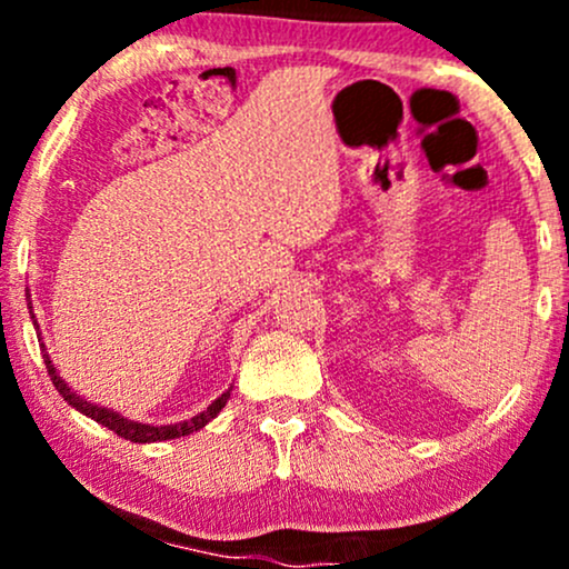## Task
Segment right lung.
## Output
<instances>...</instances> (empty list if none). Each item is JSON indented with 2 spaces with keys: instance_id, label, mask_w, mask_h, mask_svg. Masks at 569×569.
Masks as SVG:
<instances>
[{
  "instance_id": "right-lung-1",
  "label": "right lung",
  "mask_w": 569,
  "mask_h": 569,
  "mask_svg": "<svg viewBox=\"0 0 569 569\" xmlns=\"http://www.w3.org/2000/svg\"><path fill=\"white\" fill-rule=\"evenodd\" d=\"M26 297H29V305H31V293H26ZM31 321H34L37 337L42 339V331H39V323H37L34 310H31ZM42 356H44V367H48L50 380H53L56 390L63 396V401H67L71 409H77V411H80V415L90 417V420H96L98 426L114 430L117 436H122V439H128V441H133V443H154V441L181 439V436L198 433L200 428H206L208 422H211L213 417H217L219 411L227 407V401H230V393H232V385H230V388H227L224 393H221V396L217 398V401L208 403V409H202L200 415L189 417V420H184V422H173V426H149V422L128 420V417H122L120 411H114V409H109V407H101V403H90L88 398L77 396V390H71L69 382L63 380L61 375H58L56 363L50 361L48 348H44V342H42Z\"/></svg>"
}]
</instances>
